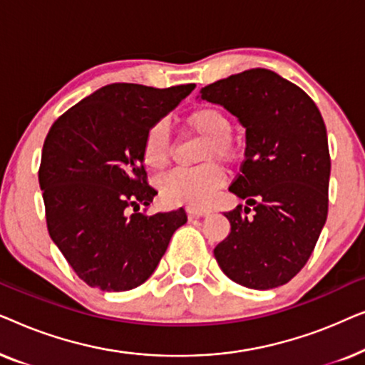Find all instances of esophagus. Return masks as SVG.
<instances>
[{
    "label": "esophagus",
    "mask_w": 365,
    "mask_h": 365,
    "mask_svg": "<svg viewBox=\"0 0 365 365\" xmlns=\"http://www.w3.org/2000/svg\"><path fill=\"white\" fill-rule=\"evenodd\" d=\"M211 212V209H199V207H187V214L191 217H199V216H207Z\"/></svg>",
    "instance_id": "34e87169"
}]
</instances>
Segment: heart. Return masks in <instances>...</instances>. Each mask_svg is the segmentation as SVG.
I'll use <instances>...</instances> for the list:
<instances>
[{
	"label": "heart",
	"instance_id": "1",
	"mask_svg": "<svg viewBox=\"0 0 365 365\" xmlns=\"http://www.w3.org/2000/svg\"><path fill=\"white\" fill-rule=\"evenodd\" d=\"M186 126L204 138L199 161L207 163L192 169H176L159 181L164 201L202 207L211 201L214 192L222 186L224 173L209 161H229L236 148L232 143V123L221 109L202 106L191 111L184 119ZM143 161L149 169L166 168L173 154V141L164 121L154 123L143 141Z\"/></svg>",
	"mask_w": 365,
	"mask_h": 365
}]
</instances>
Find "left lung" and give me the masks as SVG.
Instances as JSON below:
<instances>
[{
	"label": "left lung",
	"instance_id": "8db88e82",
	"mask_svg": "<svg viewBox=\"0 0 365 365\" xmlns=\"http://www.w3.org/2000/svg\"><path fill=\"white\" fill-rule=\"evenodd\" d=\"M201 99L246 128V159L229 187L246 206L224 212L231 231L214 257L244 287L282 286L306 266L327 219L331 156L321 111L301 88L264 68L219 79L201 89Z\"/></svg>",
	"mask_w": 365,
	"mask_h": 365
}]
</instances>
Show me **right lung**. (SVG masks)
<instances>
[{"mask_svg":"<svg viewBox=\"0 0 365 365\" xmlns=\"http://www.w3.org/2000/svg\"><path fill=\"white\" fill-rule=\"evenodd\" d=\"M194 88L113 83L69 108L49 129L38 173L48 232L88 286L108 292L141 286L174 231L186 224L182 207L139 212L158 194L148 184L141 153L148 129Z\"/></svg>","mask_w":365,"mask_h":365,"instance_id":"obj_1","label":"right lung"}]
</instances>
